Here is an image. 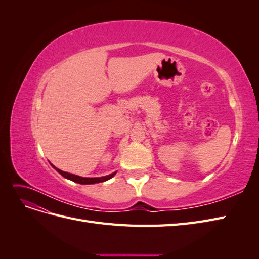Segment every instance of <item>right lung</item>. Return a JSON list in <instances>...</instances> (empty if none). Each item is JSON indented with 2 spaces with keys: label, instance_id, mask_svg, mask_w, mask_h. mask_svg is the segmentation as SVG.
<instances>
[{
  "label": "right lung",
  "instance_id": "obj_1",
  "mask_svg": "<svg viewBox=\"0 0 259 259\" xmlns=\"http://www.w3.org/2000/svg\"><path fill=\"white\" fill-rule=\"evenodd\" d=\"M51 165L56 169L59 174H61L62 176H64L65 178L67 179H70L72 180V182L74 183H77V184H81V185H91V184H98V183H103V182H106V180L112 178L115 174L116 171H114V173L110 174V175H107V176H104V177H95V178H89V177H81V176H77V175H74V174H70V173H67V171H64V170H60L59 168L55 167L53 164H51Z\"/></svg>",
  "mask_w": 259,
  "mask_h": 259
}]
</instances>
